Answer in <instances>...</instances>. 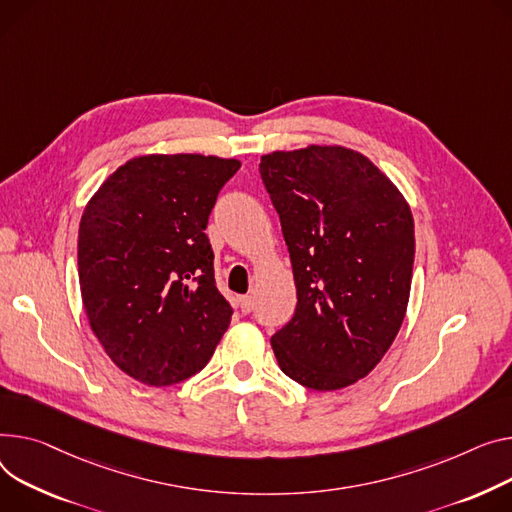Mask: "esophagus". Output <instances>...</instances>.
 Masks as SVG:
<instances>
[{"instance_id":"34e87169","label":"esophagus","mask_w":512,"mask_h":512,"mask_svg":"<svg viewBox=\"0 0 512 512\" xmlns=\"http://www.w3.org/2000/svg\"><path fill=\"white\" fill-rule=\"evenodd\" d=\"M238 309L243 311V315H249L253 311V296H241V298H238Z\"/></svg>"}]
</instances>
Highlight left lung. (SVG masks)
I'll return each mask as SVG.
<instances>
[{
    "label": "left lung",
    "instance_id": "obj_1",
    "mask_svg": "<svg viewBox=\"0 0 512 512\" xmlns=\"http://www.w3.org/2000/svg\"><path fill=\"white\" fill-rule=\"evenodd\" d=\"M280 214L294 317L271 337L284 374L302 387L354 385L391 348L414 269V218L401 191L364 154L306 146L261 156Z\"/></svg>",
    "mask_w": 512,
    "mask_h": 512
}]
</instances>
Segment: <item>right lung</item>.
<instances>
[{
    "instance_id": "obj_1",
    "label": "right lung",
    "mask_w": 512,
    "mask_h": 512,
    "mask_svg": "<svg viewBox=\"0 0 512 512\" xmlns=\"http://www.w3.org/2000/svg\"><path fill=\"white\" fill-rule=\"evenodd\" d=\"M234 158L148 154L98 187L78 232L88 323L131 379L168 387L212 358L232 309L214 280L208 218Z\"/></svg>"
}]
</instances>
